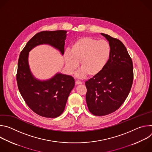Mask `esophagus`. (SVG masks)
I'll use <instances>...</instances> for the list:
<instances>
[{
  "mask_svg": "<svg viewBox=\"0 0 152 152\" xmlns=\"http://www.w3.org/2000/svg\"><path fill=\"white\" fill-rule=\"evenodd\" d=\"M75 83H76V85H80V84H82V82L81 81H80V80H76Z\"/></svg>",
  "mask_w": 152,
  "mask_h": 152,
  "instance_id": "esophagus-1",
  "label": "esophagus"
}]
</instances>
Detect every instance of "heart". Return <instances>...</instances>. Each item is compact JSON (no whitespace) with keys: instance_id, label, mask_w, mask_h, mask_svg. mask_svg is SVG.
<instances>
[{"instance_id":"1","label":"heart","mask_w":152,"mask_h":152,"mask_svg":"<svg viewBox=\"0 0 152 152\" xmlns=\"http://www.w3.org/2000/svg\"><path fill=\"white\" fill-rule=\"evenodd\" d=\"M111 46L106 40L85 37L76 39L72 45L70 52L64 53L66 66L69 73H73L79 66V77L88 75L94 77L106 67L111 56Z\"/></svg>"}]
</instances>
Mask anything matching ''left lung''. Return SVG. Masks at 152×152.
Segmentation results:
<instances>
[{
	"label": "left lung",
	"mask_w": 152,
	"mask_h": 152,
	"mask_svg": "<svg viewBox=\"0 0 152 152\" xmlns=\"http://www.w3.org/2000/svg\"><path fill=\"white\" fill-rule=\"evenodd\" d=\"M111 46V56L104 69L85 82L86 102L91 114L103 116L114 113L121 106L131 91L133 63L119 39L101 33Z\"/></svg>",
	"instance_id": "1"
}]
</instances>
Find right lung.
<instances>
[{
  "instance_id": "obj_1",
  "label": "right lung",
  "mask_w": 152,
  "mask_h": 152,
  "mask_svg": "<svg viewBox=\"0 0 152 152\" xmlns=\"http://www.w3.org/2000/svg\"><path fill=\"white\" fill-rule=\"evenodd\" d=\"M66 33L63 30L40 32L27 42L19 56L16 76L19 91L31 109L44 117L56 118L63 113L75 86V79L71 76L61 73H56L46 80L36 79L29 69V52L37 46L46 44L63 55Z\"/></svg>"
}]
</instances>
